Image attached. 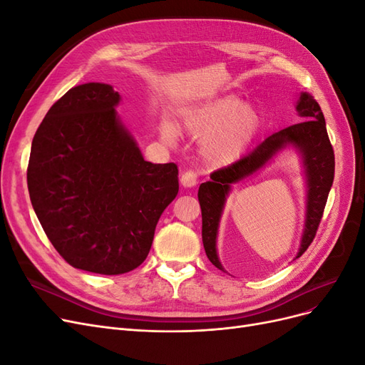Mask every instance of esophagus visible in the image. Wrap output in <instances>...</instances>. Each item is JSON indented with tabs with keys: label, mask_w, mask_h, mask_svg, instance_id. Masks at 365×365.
<instances>
[{
	"label": "esophagus",
	"mask_w": 365,
	"mask_h": 365,
	"mask_svg": "<svg viewBox=\"0 0 365 365\" xmlns=\"http://www.w3.org/2000/svg\"><path fill=\"white\" fill-rule=\"evenodd\" d=\"M197 182V175L196 172L193 170H185L182 175H181V184L184 187H195Z\"/></svg>",
	"instance_id": "34e87169"
}]
</instances>
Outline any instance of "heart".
Returning a JSON list of instances; mask_svg holds the SVG:
<instances>
[{
    "mask_svg": "<svg viewBox=\"0 0 365 365\" xmlns=\"http://www.w3.org/2000/svg\"><path fill=\"white\" fill-rule=\"evenodd\" d=\"M260 118L250 105H242L236 96H224L192 109L187 128L202 141V158L213 168L237 161L256 137ZM161 137L173 143L176 129L170 123L161 126Z\"/></svg>",
    "mask_w": 365,
    "mask_h": 365,
    "instance_id": "heart-1",
    "label": "heart"
}]
</instances>
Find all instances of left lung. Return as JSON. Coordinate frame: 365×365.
<instances>
[{
  "mask_svg": "<svg viewBox=\"0 0 365 365\" xmlns=\"http://www.w3.org/2000/svg\"><path fill=\"white\" fill-rule=\"evenodd\" d=\"M295 109L300 117L298 123L269 135L247 157L228 168L213 172L210 175L212 180L200 185L197 200L202 213V244L208 260L220 271L225 269L217 257L216 240L231 185L259 172L279 152L289 146L300 153L306 180V219L300 248L295 259L300 257L312 244L334 182L335 155L329 141L323 111L315 98L309 93H302Z\"/></svg>",
  "mask_w": 365,
  "mask_h": 365,
  "instance_id": "8db88e82",
  "label": "left lung"
}]
</instances>
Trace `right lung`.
I'll return each instance as SVG.
<instances>
[{"label": "right lung", "instance_id": "1", "mask_svg": "<svg viewBox=\"0 0 365 365\" xmlns=\"http://www.w3.org/2000/svg\"><path fill=\"white\" fill-rule=\"evenodd\" d=\"M108 83L77 85L31 141L27 185L56 251L77 269L125 274L145 262L158 219L178 195L173 163L145 161Z\"/></svg>", "mask_w": 365, "mask_h": 365}]
</instances>
